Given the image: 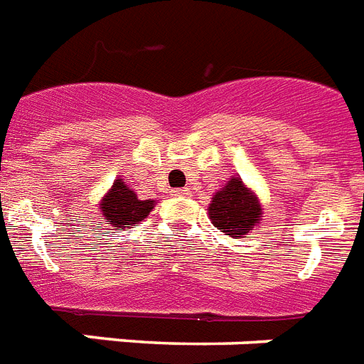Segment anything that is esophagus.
Wrapping results in <instances>:
<instances>
[{"label":"esophagus","mask_w":364,"mask_h":364,"mask_svg":"<svg viewBox=\"0 0 364 364\" xmlns=\"http://www.w3.org/2000/svg\"><path fill=\"white\" fill-rule=\"evenodd\" d=\"M173 196L186 197V196H190V190H188V188H176V190H173Z\"/></svg>","instance_id":"esophagus-1"}]
</instances>
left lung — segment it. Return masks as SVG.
<instances>
[{
    "label": "left lung",
    "instance_id": "8db88e82",
    "mask_svg": "<svg viewBox=\"0 0 364 364\" xmlns=\"http://www.w3.org/2000/svg\"><path fill=\"white\" fill-rule=\"evenodd\" d=\"M261 214L257 196L238 176L229 178L208 205L210 222L229 237H242L252 231L259 223Z\"/></svg>",
    "mask_w": 364,
    "mask_h": 364
}]
</instances>
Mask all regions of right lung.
I'll return each instance as SVG.
<instances>
[{
  "mask_svg": "<svg viewBox=\"0 0 364 364\" xmlns=\"http://www.w3.org/2000/svg\"><path fill=\"white\" fill-rule=\"evenodd\" d=\"M101 216L114 228L126 229L133 223L142 222L154 208V200H141L132 188L122 178H118L109 190V193L100 203Z\"/></svg>",
  "mask_w": 364,
  "mask_h": 364,
  "instance_id": "add662e5",
  "label": "right lung"
}]
</instances>
